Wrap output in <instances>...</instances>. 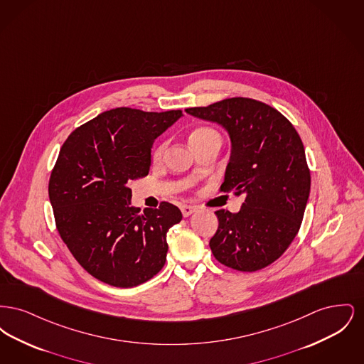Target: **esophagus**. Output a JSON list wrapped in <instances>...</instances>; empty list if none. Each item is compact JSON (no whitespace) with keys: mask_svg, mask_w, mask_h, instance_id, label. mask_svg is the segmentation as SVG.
I'll use <instances>...</instances> for the list:
<instances>
[{"mask_svg":"<svg viewBox=\"0 0 364 364\" xmlns=\"http://www.w3.org/2000/svg\"><path fill=\"white\" fill-rule=\"evenodd\" d=\"M196 211V208L195 206H190V205H184V206H181V213H183V215L184 217H190L192 213H195Z\"/></svg>","mask_w":364,"mask_h":364,"instance_id":"1","label":"esophagus"}]
</instances>
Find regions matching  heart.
Here are the masks:
<instances>
[{
	"mask_svg": "<svg viewBox=\"0 0 364 364\" xmlns=\"http://www.w3.org/2000/svg\"><path fill=\"white\" fill-rule=\"evenodd\" d=\"M213 138H220V135L214 129H211L208 127H200V128H196V129H193L191 132L190 144L192 147H195L198 144H202L203 141H206L208 139ZM166 147H168L166 140L158 141L156 146H154V149H153V153H151L153 161H156V162L161 161L162 156L165 154V151H166Z\"/></svg>",
	"mask_w": 364,
	"mask_h": 364,
	"instance_id": "obj_1",
	"label": "heart"
}]
</instances>
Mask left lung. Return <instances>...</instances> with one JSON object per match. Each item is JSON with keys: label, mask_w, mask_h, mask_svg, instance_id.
Segmentation results:
<instances>
[{"label": "left lung", "mask_w": 364, "mask_h": 364, "mask_svg": "<svg viewBox=\"0 0 364 364\" xmlns=\"http://www.w3.org/2000/svg\"><path fill=\"white\" fill-rule=\"evenodd\" d=\"M186 112L228 131L232 149L220 190L244 195L239 213L215 211L213 255L239 272L269 266L294 242L309 200L311 176L301 139L278 110L251 98Z\"/></svg>", "instance_id": "obj_1"}]
</instances>
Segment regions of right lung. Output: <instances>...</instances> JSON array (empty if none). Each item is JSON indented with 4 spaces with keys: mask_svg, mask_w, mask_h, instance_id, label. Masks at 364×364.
I'll use <instances>...</instances> for the list:
<instances>
[{
    "mask_svg": "<svg viewBox=\"0 0 364 364\" xmlns=\"http://www.w3.org/2000/svg\"><path fill=\"white\" fill-rule=\"evenodd\" d=\"M181 110L116 107L76 128L49 180L57 230L75 259L105 284L132 288L154 277L168 252L166 233L183 218L172 203L131 206L132 180L149 174L151 147Z\"/></svg>",
    "mask_w": 364,
    "mask_h": 364,
    "instance_id": "add662e5",
    "label": "right lung"
}]
</instances>
